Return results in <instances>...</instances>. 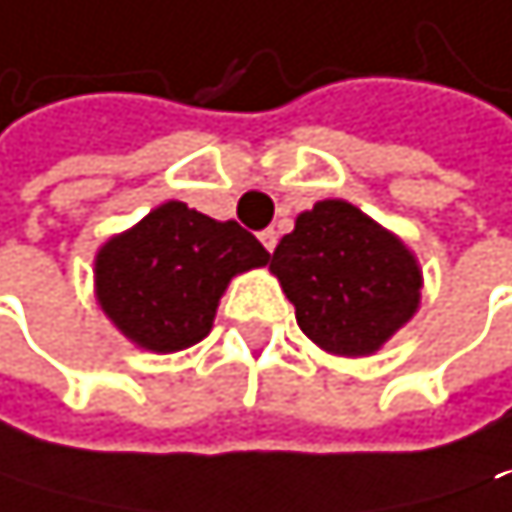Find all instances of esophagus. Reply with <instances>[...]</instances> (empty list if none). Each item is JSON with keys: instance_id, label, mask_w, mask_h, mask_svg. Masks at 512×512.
Segmentation results:
<instances>
[{"instance_id": "esophagus-1", "label": "esophagus", "mask_w": 512, "mask_h": 512, "mask_svg": "<svg viewBox=\"0 0 512 512\" xmlns=\"http://www.w3.org/2000/svg\"><path fill=\"white\" fill-rule=\"evenodd\" d=\"M259 241H262V247H265L268 253H275V247H278V231H275V228H265V231L259 234Z\"/></svg>"}]
</instances>
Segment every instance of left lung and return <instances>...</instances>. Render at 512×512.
Returning <instances> with one entry per match:
<instances>
[{"instance_id":"obj_1","label":"left lung","mask_w":512,"mask_h":512,"mask_svg":"<svg viewBox=\"0 0 512 512\" xmlns=\"http://www.w3.org/2000/svg\"><path fill=\"white\" fill-rule=\"evenodd\" d=\"M268 268L299 330L330 355H374L420 306L417 256L346 200H318L299 213Z\"/></svg>"}]
</instances>
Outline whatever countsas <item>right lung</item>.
Returning <instances> with one entry per match:
<instances>
[{
    "label": "right lung",
    "mask_w": 512,
    "mask_h": 512,
    "mask_svg": "<svg viewBox=\"0 0 512 512\" xmlns=\"http://www.w3.org/2000/svg\"><path fill=\"white\" fill-rule=\"evenodd\" d=\"M268 259L237 222H216L169 200L98 250L95 296L126 340L166 355L200 343L213 330L228 281Z\"/></svg>",
    "instance_id": "1"
}]
</instances>
